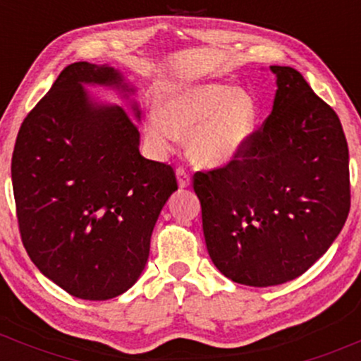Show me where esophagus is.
Wrapping results in <instances>:
<instances>
[{"label":"esophagus","instance_id":"obj_1","mask_svg":"<svg viewBox=\"0 0 361 361\" xmlns=\"http://www.w3.org/2000/svg\"><path fill=\"white\" fill-rule=\"evenodd\" d=\"M176 176H178V185L180 188H188L190 183H192V178H190V173L186 171L185 168H178L176 169Z\"/></svg>","mask_w":361,"mask_h":361}]
</instances>
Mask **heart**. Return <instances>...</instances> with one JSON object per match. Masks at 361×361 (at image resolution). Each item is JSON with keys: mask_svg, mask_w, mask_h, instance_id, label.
Returning <instances> with one entry per match:
<instances>
[{"mask_svg": "<svg viewBox=\"0 0 361 361\" xmlns=\"http://www.w3.org/2000/svg\"><path fill=\"white\" fill-rule=\"evenodd\" d=\"M256 120L255 103L229 85H195L178 90L146 117V137L157 152H168L188 137L197 164L219 168L243 151Z\"/></svg>", "mask_w": 361, "mask_h": 361, "instance_id": "heart-1", "label": "heart"}]
</instances>
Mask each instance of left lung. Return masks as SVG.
<instances>
[{
  "instance_id": "8db88e82",
  "label": "left lung",
  "mask_w": 361,
  "mask_h": 361,
  "mask_svg": "<svg viewBox=\"0 0 361 361\" xmlns=\"http://www.w3.org/2000/svg\"><path fill=\"white\" fill-rule=\"evenodd\" d=\"M270 69L279 88L263 126L229 164L193 175L210 259L250 287L307 271L341 233L351 198L336 111L297 69Z\"/></svg>"
}]
</instances>
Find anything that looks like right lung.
<instances>
[{
    "instance_id": "add662e5",
    "label": "right lung",
    "mask_w": 361,
    "mask_h": 361,
    "mask_svg": "<svg viewBox=\"0 0 361 361\" xmlns=\"http://www.w3.org/2000/svg\"><path fill=\"white\" fill-rule=\"evenodd\" d=\"M82 85L130 90L110 66L62 69L20 127L11 181L20 235L35 267L73 297L106 300L137 281L178 183L169 164L140 156L130 115L94 103Z\"/></svg>"
}]
</instances>
